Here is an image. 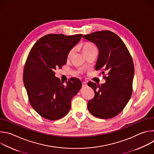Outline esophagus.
<instances>
[{"label":"esophagus","instance_id":"obj_1","mask_svg":"<svg viewBox=\"0 0 154 154\" xmlns=\"http://www.w3.org/2000/svg\"><path fill=\"white\" fill-rule=\"evenodd\" d=\"M82 86H83V87L86 86H87V83H86V82H82Z\"/></svg>","mask_w":154,"mask_h":154}]
</instances>
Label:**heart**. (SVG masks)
I'll return each instance as SVG.
<instances>
[{
	"mask_svg": "<svg viewBox=\"0 0 154 154\" xmlns=\"http://www.w3.org/2000/svg\"><path fill=\"white\" fill-rule=\"evenodd\" d=\"M93 48H95V47L92 45V44H91L90 42H86L83 45L82 51H83V52L84 53V54H85L87 52H88L89 51H90ZM73 52H74V49H72L69 52L68 55V58L70 57L72 55V54H73Z\"/></svg>",
	"mask_w": 154,
	"mask_h": 154,
	"instance_id": "1",
	"label": "heart"
}]
</instances>
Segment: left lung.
Returning <instances> with one entry per match:
<instances>
[{
    "instance_id": "left-lung-1",
    "label": "left lung",
    "mask_w": 154,
    "mask_h": 154,
    "mask_svg": "<svg viewBox=\"0 0 154 154\" xmlns=\"http://www.w3.org/2000/svg\"><path fill=\"white\" fill-rule=\"evenodd\" d=\"M83 38L98 48L99 57L95 68L96 71H102L106 81L100 86L92 82L88 83L95 93L93 99L88 103V109L96 118H113L123 110L132 94V58L122 40L111 31H98Z\"/></svg>"
}]
</instances>
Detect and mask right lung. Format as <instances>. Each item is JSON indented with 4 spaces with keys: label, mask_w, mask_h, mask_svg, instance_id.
<instances>
[{
    "label": "right lung",
    "mask_w": 154,
    "mask_h": 154,
    "mask_svg": "<svg viewBox=\"0 0 154 154\" xmlns=\"http://www.w3.org/2000/svg\"><path fill=\"white\" fill-rule=\"evenodd\" d=\"M82 36L49 34L39 39L29 54L23 82L31 106L44 118L55 121L66 115L72 98L81 88L79 79L71 78L64 85L55 70L66 63L69 52Z\"/></svg>",
    "instance_id": "1"
}]
</instances>
